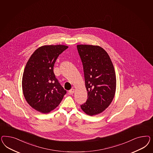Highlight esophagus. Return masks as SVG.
Masks as SVG:
<instances>
[{
	"instance_id": "34e87169",
	"label": "esophagus",
	"mask_w": 153,
	"mask_h": 153,
	"mask_svg": "<svg viewBox=\"0 0 153 153\" xmlns=\"http://www.w3.org/2000/svg\"><path fill=\"white\" fill-rule=\"evenodd\" d=\"M74 93V88H72L71 90H70V91H68V94L69 95H72Z\"/></svg>"
}]
</instances>
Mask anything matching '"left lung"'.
<instances>
[{"label":"left lung","instance_id":"left-lung-1","mask_svg":"<svg viewBox=\"0 0 153 153\" xmlns=\"http://www.w3.org/2000/svg\"><path fill=\"white\" fill-rule=\"evenodd\" d=\"M83 65L87 101L81 108L87 115L95 116L104 111L114 97L115 70L111 58L101 46L77 45Z\"/></svg>","mask_w":153,"mask_h":153}]
</instances>
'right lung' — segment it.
I'll return each instance as SVG.
<instances>
[{"instance_id":"add662e5","label":"right lung","mask_w":153,"mask_h":153,"mask_svg":"<svg viewBox=\"0 0 153 153\" xmlns=\"http://www.w3.org/2000/svg\"><path fill=\"white\" fill-rule=\"evenodd\" d=\"M65 45L38 48L28 60L23 72L22 87L28 104L42 113H49L59 105L66 91L53 72L58 56L68 48Z\"/></svg>"}]
</instances>
